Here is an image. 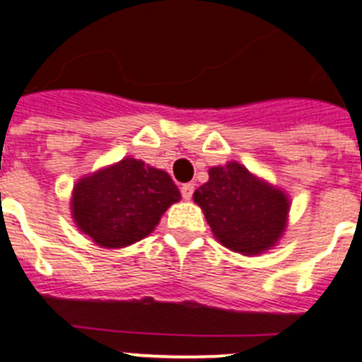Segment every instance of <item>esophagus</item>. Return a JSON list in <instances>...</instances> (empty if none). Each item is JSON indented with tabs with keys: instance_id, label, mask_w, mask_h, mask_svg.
Wrapping results in <instances>:
<instances>
[{
	"instance_id": "esophagus-1",
	"label": "esophagus",
	"mask_w": 362,
	"mask_h": 362,
	"mask_svg": "<svg viewBox=\"0 0 362 362\" xmlns=\"http://www.w3.org/2000/svg\"><path fill=\"white\" fill-rule=\"evenodd\" d=\"M194 194V185L192 183H187L181 187V196H183V199H190L192 198Z\"/></svg>"
}]
</instances>
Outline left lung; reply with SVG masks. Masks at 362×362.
<instances>
[{
    "mask_svg": "<svg viewBox=\"0 0 362 362\" xmlns=\"http://www.w3.org/2000/svg\"><path fill=\"white\" fill-rule=\"evenodd\" d=\"M194 202L216 240L242 255L270 250L281 238L291 209L283 190L235 160L209 170V181L194 192Z\"/></svg>",
    "mask_w": 362,
    "mask_h": 362,
    "instance_id": "1",
    "label": "left lung"
}]
</instances>
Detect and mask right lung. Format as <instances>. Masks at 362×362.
Here are the masks:
<instances>
[{"label":"right lung","instance_id":"right-lung-1","mask_svg":"<svg viewBox=\"0 0 362 362\" xmlns=\"http://www.w3.org/2000/svg\"><path fill=\"white\" fill-rule=\"evenodd\" d=\"M179 199V188L164 170L125 157L77 181L71 216L98 246L125 247L148 237Z\"/></svg>","mask_w":362,"mask_h":362}]
</instances>
